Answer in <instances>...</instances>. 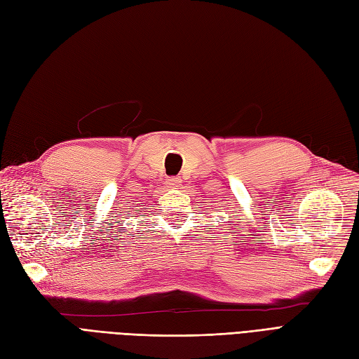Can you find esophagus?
I'll return each instance as SVG.
<instances>
[{
	"label": "esophagus",
	"mask_w": 359,
	"mask_h": 359,
	"mask_svg": "<svg viewBox=\"0 0 359 359\" xmlns=\"http://www.w3.org/2000/svg\"><path fill=\"white\" fill-rule=\"evenodd\" d=\"M180 184H181V178L180 177H172V178L168 180V186L172 187V189L180 187Z\"/></svg>",
	"instance_id": "1"
}]
</instances>
